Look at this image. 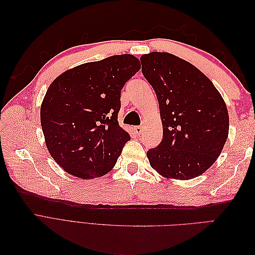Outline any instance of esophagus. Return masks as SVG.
Returning <instances> with one entry per match:
<instances>
[{"label":"esophagus","mask_w":255,"mask_h":255,"mask_svg":"<svg viewBox=\"0 0 255 255\" xmlns=\"http://www.w3.org/2000/svg\"><path fill=\"white\" fill-rule=\"evenodd\" d=\"M134 130H135V133H136V134H138V135H141V134H142V130H143V128H142V127H136V128H134Z\"/></svg>","instance_id":"34e87169"}]
</instances>
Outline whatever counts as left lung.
I'll return each mask as SVG.
<instances>
[{"instance_id":"obj_1","label":"left lung","mask_w":255,"mask_h":255,"mask_svg":"<svg viewBox=\"0 0 255 255\" xmlns=\"http://www.w3.org/2000/svg\"><path fill=\"white\" fill-rule=\"evenodd\" d=\"M142 74L155 91L163 139L146 152L165 177L190 180L210 168L225 145L229 114L219 91L188 61L165 52L140 58Z\"/></svg>"}]
</instances>
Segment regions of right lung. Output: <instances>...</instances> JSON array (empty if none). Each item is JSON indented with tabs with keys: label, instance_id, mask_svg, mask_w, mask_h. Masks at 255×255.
<instances>
[{
	"label": "right lung",
	"instance_id": "add662e5",
	"mask_svg": "<svg viewBox=\"0 0 255 255\" xmlns=\"http://www.w3.org/2000/svg\"><path fill=\"white\" fill-rule=\"evenodd\" d=\"M140 70L122 54L70 69L53 81L40 109L45 144L65 171L94 179L111 171L130 139L118 122L120 95Z\"/></svg>",
	"mask_w": 255,
	"mask_h": 255
}]
</instances>
